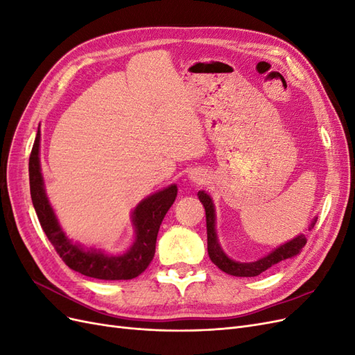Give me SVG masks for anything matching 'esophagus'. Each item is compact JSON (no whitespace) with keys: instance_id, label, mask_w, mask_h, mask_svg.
<instances>
[{"instance_id":"34e87169","label":"esophagus","mask_w":355,"mask_h":355,"mask_svg":"<svg viewBox=\"0 0 355 355\" xmlns=\"http://www.w3.org/2000/svg\"><path fill=\"white\" fill-rule=\"evenodd\" d=\"M188 178H189L191 182H194V184H198V185H202V184H206V182H207V173H206V171L200 170V168L191 170Z\"/></svg>"}]
</instances>
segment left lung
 Wrapping results in <instances>:
<instances>
[{
    "mask_svg": "<svg viewBox=\"0 0 355 355\" xmlns=\"http://www.w3.org/2000/svg\"><path fill=\"white\" fill-rule=\"evenodd\" d=\"M198 198L206 210V225H207V252L211 262L216 265L219 270L227 272L234 277H256L266 271L268 268L277 265L278 262L292 259L296 254L300 253L306 244V239L304 234L296 235L295 239L290 241L278 245L277 249L265 254L261 259L254 262H237L231 259V257L223 252V249L219 244L218 234H216V211H214V204L211 197L207 194L206 191H198ZM317 222V218L313 219L309 225V230L314 228Z\"/></svg>",
    "mask_w": 355,
    "mask_h": 355,
    "instance_id": "obj_1",
    "label": "left lung"
}]
</instances>
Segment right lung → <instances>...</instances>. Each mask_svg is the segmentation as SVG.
Returning a JSON list of instances; mask_svg holds the SVG:
<instances>
[{"mask_svg":"<svg viewBox=\"0 0 355 355\" xmlns=\"http://www.w3.org/2000/svg\"><path fill=\"white\" fill-rule=\"evenodd\" d=\"M40 127L32 153L29 157V187L31 198L37 211L42 231L71 270L98 280H132L141 275L151 263L155 254V243L159 225L166 213L175 202L178 187L168 185L148 196L132 211L135 241L121 254H106L101 249H85L80 243H73L62 230L51 204L47 198L44 179L40 164Z\"/></svg>","mask_w":355,"mask_h":355,"instance_id":"right-lung-1","label":"right lung"}]
</instances>
